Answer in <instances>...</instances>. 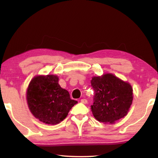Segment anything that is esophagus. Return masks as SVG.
<instances>
[{
  "label": "esophagus",
  "mask_w": 158,
  "mask_h": 158,
  "mask_svg": "<svg viewBox=\"0 0 158 158\" xmlns=\"http://www.w3.org/2000/svg\"><path fill=\"white\" fill-rule=\"evenodd\" d=\"M81 103H84V104H87L88 103V100H86V99H81Z\"/></svg>",
  "instance_id": "34e87169"
}]
</instances>
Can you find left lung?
<instances>
[{
    "mask_svg": "<svg viewBox=\"0 0 158 158\" xmlns=\"http://www.w3.org/2000/svg\"><path fill=\"white\" fill-rule=\"evenodd\" d=\"M90 83L95 90L91 111L95 119L112 124L126 116L133 100L130 83L111 73L93 77Z\"/></svg>",
    "mask_w": 158,
    "mask_h": 158,
    "instance_id": "8db88e82",
    "label": "left lung"
}]
</instances>
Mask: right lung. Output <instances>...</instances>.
I'll return each mask as SVG.
<instances>
[{
  "label": "right lung",
  "mask_w": 158,
  "mask_h": 158,
  "mask_svg": "<svg viewBox=\"0 0 158 158\" xmlns=\"http://www.w3.org/2000/svg\"><path fill=\"white\" fill-rule=\"evenodd\" d=\"M54 74L37 75L29 83L26 100L31 114L40 121L56 125L68 116L77 101L72 100L68 90L58 84Z\"/></svg>",
  "instance_id": "obj_1"
}]
</instances>
